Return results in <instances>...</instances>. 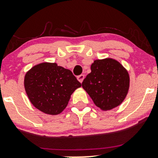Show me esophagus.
Listing matches in <instances>:
<instances>
[{
    "label": "esophagus",
    "instance_id": "1",
    "mask_svg": "<svg viewBox=\"0 0 158 158\" xmlns=\"http://www.w3.org/2000/svg\"><path fill=\"white\" fill-rule=\"evenodd\" d=\"M84 78H85V76L83 75V74H81V75L78 76V77H77V79L81 83V82H82L83 79H84Z\"/></svg>",
    "mask_w": 158,
    "mask_h": 158
}]
</instances>
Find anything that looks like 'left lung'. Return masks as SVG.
I'll return each instance as SVG.
<instances>
[{"mask_svg":"<svg viewBox=\"0 0 158 158\" xmlns=\"http://www.w3.org/2000/svg\"><path fill=\"white\" fill-rule=\"evenodd\" d=\"M81 85L102 110L118 106L126 98L129 88V76L118 61L112 59L96 60Z\"/></svg>","mask_w":158,"mask_h":158,"instance_id":"8db88e82","label":"left lung"}]
</instances>
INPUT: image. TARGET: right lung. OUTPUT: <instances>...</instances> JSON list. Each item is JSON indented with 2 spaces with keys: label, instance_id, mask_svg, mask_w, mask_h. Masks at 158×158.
Instances as JSON below:
<instances>
[{
  "label": "right lung",
  "instance_id": "obj_1",
  "mask_svg": "<svg viewBox=\"0 0 158 158\" xmlns=\"http://www.w3.org/2000/svg\"><path fill=\"white\" fill-rule=\"evenodd\" d=\"M73 73L56 63L35 65L24 78V87L32 104L45 114H60L70 95L81 87Z\"/></svg>",
  "mask_w": 158,
  "mask_h": 158
}]
</instances>
